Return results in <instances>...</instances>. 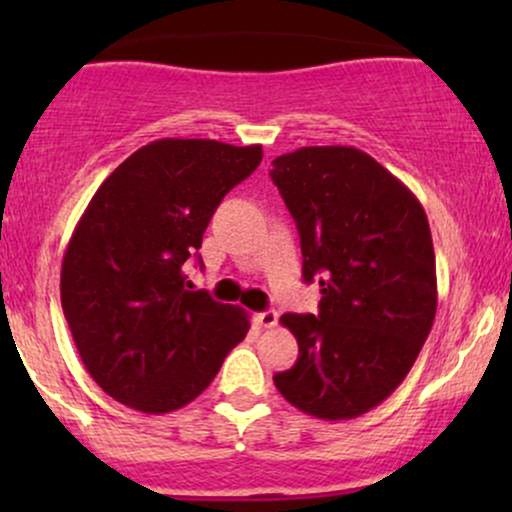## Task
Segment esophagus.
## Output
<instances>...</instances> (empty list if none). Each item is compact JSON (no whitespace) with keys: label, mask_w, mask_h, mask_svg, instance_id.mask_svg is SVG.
<instances>
[{"label":"esophagus","mask_w":512,"mask_h":512,"mask_svg":"<svg viewBox=\"0 0 512 512\" xmlns=\"http://www.w3.org/2000/svg\"><path fill=\"white\" fill-rule=\"evenodd\" d=\"M255 322L260 327H267V330H269V327H274L276 322H279V315H276L274 310H264V313H257L255 315Z\"/></svg>","instance_id":"34e87169"}]
</instances>
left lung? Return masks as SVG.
I'll list each match as a JSON object with an SVG mask.
<instances>
[{
	"label": "left lung",
	"mask_w": 512,
	"mask_h": 512,
	"mask_svg": "<svg viewBox=\"0 0 512 512\" xmlns=\"http://www.w3.org/2000/svg\"><path fill=\"white\" fill-rule=\"evenodd\" d=\"M303 252L320 281L317 315H281L298 342L274 375L293 407L325 421L356 419L407 378L433 327L436 255L414 192L354 146H303L272 161Z\"/></svg>",
	"instance_id": "obj_1"
}]
</instances>
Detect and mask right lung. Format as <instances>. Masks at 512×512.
Wrapping results in <instances>:
<instances>
[{
	"label": "right lung",
	"mask_w": 512,
	"mask_h": 512,
	"mask_svg": "<svg viewBox=\"0 0 512 512\" xmlns=\"http://www.w3.org/2000/svg\"><path fill=\"white\" fill-rule=\"evenodd\" d=\"M260 161V144L158 139L105 178L76 223L62 310L91 378L129 409L190 404L248 334V313L190 291L182 264L199 260L216 207Z\"/></svg>",
	"instance_id": "right-lung-1"
}]
</instances>
